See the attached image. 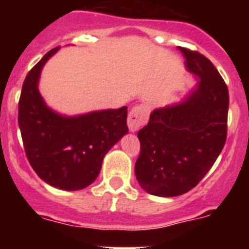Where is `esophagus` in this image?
I'll return each instance as SVG.
<instances>
[{
    "instance_id": "34e87169",
    "label": "esophagus",
    "mask_w": 249,
    "mask_h": 249,
    "mask_svg": "<svg viewBox=\"0 0 249 249\" xmlns=\"http://www.w3.org/2000/svg\"><path fill=\"white\" fill-rule=\"evenodd\" d=\"M149 116V107L147 105H140L136 106L131 109L128 113V120H127V124L131 132H136L143 126L144 123L148 121Z\"/></svg>"
}]
</instances>
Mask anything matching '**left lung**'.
Listing matches in <instances>:
<instances>
[{
	"instance_id": "left-lung-1",
	"label": "left lung",
	"mask_w": 249,
	"mask_h": 249,
	"mask_svg": "<svg viewBox=\"0 0 249 249\" xmlns=\"http://www.w3.org/2000/svg\"><path fill=\"white\" fill-rule=\"evenodd\" d=\"M197 87L179 103L157 108L138 131L141 152L136 178L146 192L176 197L199 183L223 149L227 138L230 94L210 59L178 47Z\"/></svg>"
}]
</instances>
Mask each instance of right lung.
<instances>
[{
    "label": "right lung",
    "mask_w": 249,
    "mask_h": 249,
    "mask_svg": "<svg viewBox=\"0 0 249 249\" xmlns=\"http://www.w3.org/2000/svg\"><path fill=\"white\" fill-rule=\"evenodd\" d=\"M51 50L27 73L18 102V126L28 162L42 181L59 190L86 188L97 178L106 153L128 132L127 107L67 117L46 106L39 74Z\"/></svg>",
    "instance_id": "obj_1"
}]
</instances>
